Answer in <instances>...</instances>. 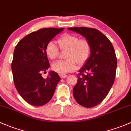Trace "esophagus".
Here are the masks:
<instances>
[{"mask_svg":"<svg viewBox=\"0 0 131 131\" xmlns=\"http://www.w3.org/2000/svg\"><path fill=\"white\" fill-rule=\"evenodd\" d=\"M60 76L61 78H67V77H68V75H66V74H60Z\"/></svg>","mask_w":131,"mask_h":131,"instance_id":"obj_1","label":"esophagus"}]
</instances>
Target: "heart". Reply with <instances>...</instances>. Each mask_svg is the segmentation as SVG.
<instances>
[{"mask_svg": "<svg viewBox=\"0 0 131 131\" xmlns=\"http://www.w3.org/2000/svg\"><path fill=\"white\" fill-rule=\"evenodd\" d=\"M59 48L62 51L67 50V60H60L52 64V69L60 74L74 71L78 65H83L87 61L91 53V45L86 39H80L76 34L66 33L58 39ZM45 53L48 58L54 60L58 58L60 51L53 42L50 41L45 48Z\"/></svg>", "mask_w": 131, "mask_h": 131, "instance_id": "heart-1", "label": "heart"}]
</instances>
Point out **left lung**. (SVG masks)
Wrapping results in <instances>:
<instances>
[{"mask_svg":"<svg viewBox=\"0 0 131 131\" xmlns=\"http://www.w3.org/2000/svg\"><path fill=\"white\" fill-rule=\"evenodd\" d=\"M83 36L91 45L90 56L79 70L73 93L78 104L86 108L99 105L108 95L115 78L117 58L109 39L90 27H69Z\"/></svg>","mask_w":131,"mask_h":131,"instance_id":"obj_1","label":"left lung"}]
</instances>
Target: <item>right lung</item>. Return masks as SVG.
Here are the masks:
<instances>
[{
  "instance_id": "add662e5",
  "label": "right lung",
  "mask_w": 131,
  "mask_h": 131,
  "mask_svg": "<svg viewBox=\"0 0 131 131\" xmlns=\"http://www.w3.org/2000/svg\"><path fill=\"white\" fill-rule=\"evenodd\" d=\"M63 29H41L26 36L15 48L11 64L14 83L22 98L33 106L47 104L61 80L55 71H50L46 78L41 74L50 67L45 53L46 45Z\"/></svg>"
}]
</instances>
